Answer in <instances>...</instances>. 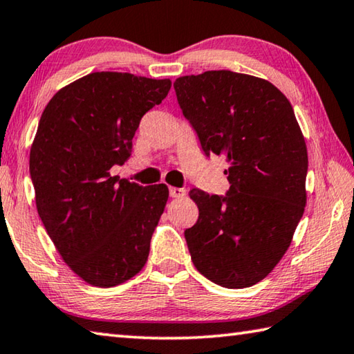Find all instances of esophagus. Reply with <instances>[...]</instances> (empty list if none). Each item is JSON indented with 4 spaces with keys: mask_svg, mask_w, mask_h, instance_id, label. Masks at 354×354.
<instances>
[{
    "mask_svg": "<svg viewBox=\"0 0 354 354\" xmlns=\"http://www.w3.org/2000/svg\"><path fill=\"white\" fill-rule=\"evenodd\" d=\"M169 194H170L171 198H183L185 195V190L179 189V187H170Z\"/></svg>",
    "mask_w": 354,
    "mask_h": 354,
    "instance_id": "1",
    "label": "esophagus"
}]
</instances>
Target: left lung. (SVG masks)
<instances>
[{"instance_id":"8db88e82","label":"left lung","mask_w":354,"mask_h":354,"mask_svg":"<svg viewBox=\"0 0 354 354\" xmlns=\"http://www.w3.org/2000/svg\"><path fill=\"white\" fill-rule=\"evenodd\" d=\"M173 86L204 155L229 162L226 195L189 192L199 210L184 232L192 261L216 285L252 286L285 255L304 215V134L283 93L259 77L205 71Z\"/></svg>"}]
</instances>
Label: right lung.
<instances>
[{
  "instance_id": "add662e5",
  "label": "right lung",
  "mask_w": 354,
  "mask_h": 354,
  "mask_svg": "<svg viewBox=\"0 0 354 354\" xmlns=\"http://www.w3.org/2000/svg\"><path fill=\"white\" fill-rule=\"evenodd\" d=\"M169 79L93 73L60 89L44 108L30 149L37 210L62 259L86 283L120 285L149 259L169 189L111 176L131 155L147 111Z\"/></svg>"
}]
</instances>
